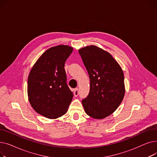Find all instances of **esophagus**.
<instances>
[{"label": "esophagus", "mask_w": 157, "mask_h": 157, "mask_svg": "<svg viewBox=\"0 0 157 157\" xmlns=\"http://www.w3.org/2000/svg\"><path fill=\"white\" fill-rule=\"evenodd\" d=\"M73 92H74V96L75 97H76V96H78V94H79V92H78V88H75V89H74V90H73Z\"/></svg>", "instance_id": "1"}]
</instances>
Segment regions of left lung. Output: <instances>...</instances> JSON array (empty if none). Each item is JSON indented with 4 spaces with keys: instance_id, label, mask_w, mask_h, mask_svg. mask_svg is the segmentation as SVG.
<instances>
[{
    "instance_id": "1",
    "label": "left lung",
    "mask_w": 157,
    "mask_h": 157,
    "mask_svg": "<svg viewBox=\"0 0 157 157\" xmlns=\"http://www.w3.org/2000/svg\"><path fill=\"white\" fill-rule=\"evenodd\" d=\"M90 81V92L82 101L89 117L101 120L118 108L125 95L124 74L113 56L95 45L79 49Z\"/></svg>"
}]
</instances>
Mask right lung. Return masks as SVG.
<instances>
[{"instance_id":"obj_1","label":"right lung","mask_w":157,"mask_h":157,"mask_svg":"<svg viewBox=\"0 0 157 157\" xmlns=\"http://www.w3.org/2000/svg\"><path fill=\"white\" fill-rule=\"evenodd\" d=\"M73 51L68 45L48 49L32 67L28 77L29 102L37 113L56 119L67 112L73 94L66 83L64 65Z\"/></svg>"}]
</instances>
